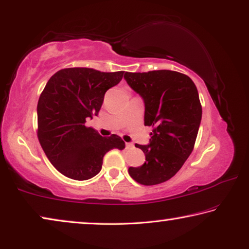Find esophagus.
I'll use <instances>...</instances> for the list:
<instances>
[{
	"instance_id": "obj_1",
	"label": "esophagus",
	"mask_w": 249,
	"mask_h": 249,
	"mask_svg": "<svg viewBox=\"0 0 249 249\" xmlns=\"http://www.w3.org/2000/svg\"><path fill=\"white\" fill-rule=\"evenodd\" d=\"M133 144L132 143H125V149H132Z\"/></svg>"
}]
</instances>
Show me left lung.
Listing matches in <instances>:
<instances>
[{
	"label": "left lung",
	"mask_w": 249,
	"mask_h": 249,
	"mask_svg": "<svg viewBox=\"0 0 249 249\" xmlns=\"http://www.w3.org/2000/svg\"><path fill=\"white\" fill-rule=\"evenodd\" d=\"M130 87L143 98L144 125L152 127L148 145L136 144L145 156L128 172L142 185L170 180L192 153L202 119V106L193 80L173 71L125 72Z\"/></svg>",
	"instance_id": "1"
}]
</instances>
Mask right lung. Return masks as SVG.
I'll return each instance as SVG.
<instances>
[{
	"instance_id": "obj_1",
	"label": "right lung",
	"mask_w": 249,
	"mask_h": 249,
	"mask_svg": "<svg viewBox=\"0 0 249 249\" xmlns=\"http://www.w3.org/2000/svg\"><path fill=\"white\" fill-rule=\"evenodd\" d=\"M124 74L64 68L47 81L37 104V137L48 160L65 177L91 178L100 172L106 153L124 149L117 134L101 137L85 125L87 118L98 115L106 91L119 84Z\"/></svg>"
}]
</instances>
